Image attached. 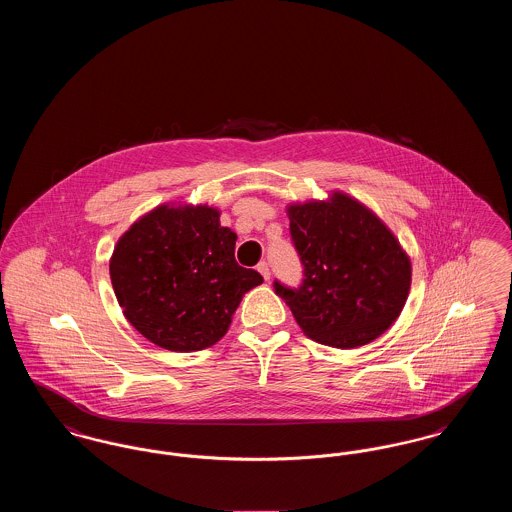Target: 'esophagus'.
I'll return each instance as SVG.
<instances>
[{
  "label": "esophagus",
  "mask_w": 512,
  "mask_h": 512,
  "mask_svg": "<svg viewBox=\"0 0 512 512\" xmlns=\"http://www.w3.org/2000/svg\"><path fill=\"white\" fill-rule=\"evenodd\" d=\"M257 270H259V272H261V276H263V278H265V280H270V270H268V265L267 263H265V261H263V263H259V265H257Z\"/></svg>",
  "instance_id": "1"
}]
</instances>
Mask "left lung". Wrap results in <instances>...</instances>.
Wrapping results in <instances>:
<instances>
[{"instance_id":"8db88e82","label":"left lung","mask_w":512,"mask_h":512,"mask_svg":"<svg viewBox=\"0 0 512 512\" xmlns=\"http://www.w3.org/2000/svg\"><path fill=\"white\" fill-rule=\"evenodd\" d=\"M305 267L299 290L274 284L311 340L353 349L380 338L411 292V257L365 203L340 190L286 205Z\"/></svg>"}]
</instances>
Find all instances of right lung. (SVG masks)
<instances>
[{
	"mask_svg": "<svg viewBox=\"0 0 512 512\" xmlns=\"http://www.w3.org/2000/svg\"><path fill=\"white\" fill-rule=\"evenodd\" d=\"M236 240L213 205H157L130 224L109 261L122 315L169 351L215 345L245 293L263 284L257 270L236 263Z\"/></svg>",
	"mask_w": 512,
	"mask_h": 512,
	"instance_id": "add662e5",
	"label": "right lung"
}]
</instances>
